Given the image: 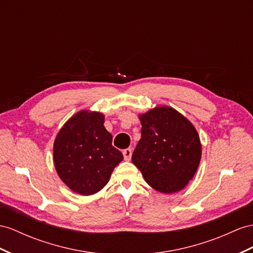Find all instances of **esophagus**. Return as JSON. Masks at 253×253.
<instances>
[{"label":"esophagus","mask_w":253,"mask_h":253,"mask_svg":"<svg viewBox=\"0 0 253 253\" xmlns=\"http://www.w3.org/2000/svg\"><path fill=\"white\" fill-rule=\"evenodd\" d=\"M123 155H124V159L125 160H130L132 152H131L130 148H126V150L123 151Z\"/></svg>","instance_id":"1"}]
</instances>
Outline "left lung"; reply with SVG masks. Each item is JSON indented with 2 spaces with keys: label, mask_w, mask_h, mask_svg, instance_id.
I'll list each match as a JSON object with an SVG mask.
<instances>
[{
  "label": "left lung",
  "mask_w": 253,
  "mask_h": 253,
  "mask_svg": "<svg viewBox=\"0 0 253 253\" xmlns=\"http://www.w3.org/2000/svg\"><path fill=\"white\" fill-rule=\"evenodd\" d=\"M141 139L132 163L145 182L165 193L182 190L196 173L201 143L196 128L170 107L155 108L140 115Z\"/></svg>",
  "instance_id": "obj_1"
}]
</instances>
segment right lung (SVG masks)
<instances>
[{
	"mask_svg": "<svg viewBox=\"0 0 253 253\" xmlns=\"http://www.w3.org/2000/svg\"><path fill=\"white\" fill-rule=\"evenodd\" d=\"M57 174L71 190L89 196L109 182L123 154L112 145L103 126V115L80 111L63 126L54 141Z\"/></svg>",
	"mask_w": 253,
	"mask_h": 253,
	"instance_id": "obj_1",
	"label": "right lung"
}]
</instances>
